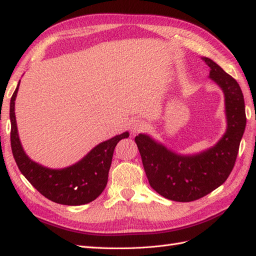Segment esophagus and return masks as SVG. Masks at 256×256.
I'll use <instances>...</instances> for the list:
<instances>
[{"instance_id":"34e87169","label":"esophagus","mask_w":256,"mask_h":256,"mask_svg":"<svg viewBox=\"0 0 256 256\" xmlns=\"http://www.w3.org/2000/svg\"><path fill=\"white\" fill-rule=\"evenodd\" d=\"M145 128H146V122L142 118H134L131 122V132L133 134L142 132Z\"/></svg>"}]
</instances>
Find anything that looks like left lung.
<instances>
[{"label":"left lung","instance_id":"8db88e82","mask_svg":"<svg viewBox=\"0 0 256 256\" xmlns=\"http://www.w3.org/2000/svg\"><path fill=\"white\" fill-rule=\"evenodd\" d=\"M210 67V79L226 98V132L214 148L196 155H178L148 135L135 138L150 187L162 197L189 202L204 197L224 184L234 167L246 124L240 86L219 64L202 57Z\"/></svg>","mask_w":256,"mask_h":256}]
</instances>
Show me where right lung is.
Here are the masks:
<instances>
[{
  "instance_id": "right-lung-1",
  "label": "right lung",
  "mask_w": 256,
  "mask_h": 256,
  "mask_svg": "<svg viewBox=\"0 0 256 256\" xmlns=\"http://www.w3.org/2000/svg\"><path fill=\"white\" fill-rule=\"evenodd\" d=\"M18 86L10 98V148L18 170L44 197L66 206H80L96 199L104 190L113 152L128 132L102 142L74 165L62 170H50L32 162L22 148L15 118V98Z\"/></svg>"
}]
</instances>
